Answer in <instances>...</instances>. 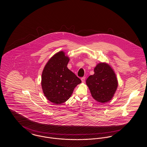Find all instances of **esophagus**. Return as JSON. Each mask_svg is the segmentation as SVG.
I'll return each instance as SVG.
<instances>
[{"label": "esophagus", "instance_id": "esophagus-1", "mask_svg": "<svg viewBox=\"0 0 147 147\" xmlns=\"http://www.w3.org/2000/svg\"><path fill=\"white\" fill-rule=\"evenodd\" d=\"M81 80H82V82L84 83V82H85V77H82V78H81Z\"/></svg>", "mask_w": 147, "mask_h": 147}]
</instances>
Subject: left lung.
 Returning a JSON list of instances; mask_svg holds the SVG:
<instances>
[{
    "instance_id": "left-lung-1",
    "label": "left lung",
    "mask_w": 147,
    "mask_h": 147,
    "mask_svg": "<svg viewBox=\"0 0 147 147\" xmlns=\"http://www.w3.org/2000/svg\"><path fill=\"white\" fill-rule=\"evenodd\" d=\"M94 74L88 78L86 83L92 98L105 103L113 98L118 86L116 74L107 63H100L94 68Z\"/></svg>"
}]
</instances>
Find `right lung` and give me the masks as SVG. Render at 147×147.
<instances>
[{
  "instance_id": "obj_1",
  "label": "right lung",
  "mask_w": 147,
  "mask_h": 147,
  "mask_svg": "<svg viewBox=\"0 0 147 147\" xmlns=\"http://www.w3.org/2000/svg\"><path fill=\"white\" fill-rule=\"evenodd\" d=\"M69 58L60 51L52 56L42 74L41 85L46 98L55 104L67 101L81 80L67 68Z\"/></svg>"
}]
</instances>
